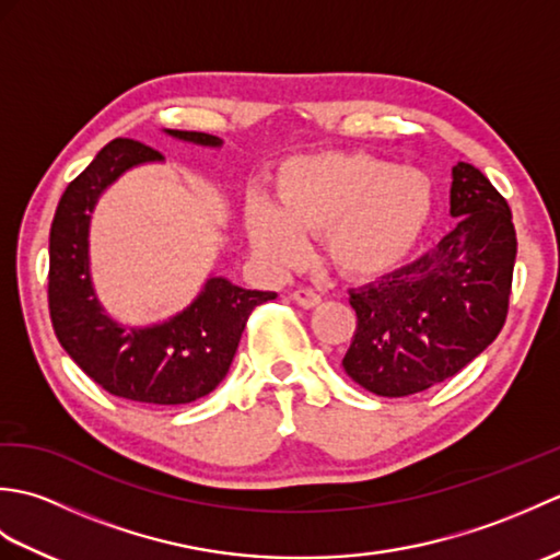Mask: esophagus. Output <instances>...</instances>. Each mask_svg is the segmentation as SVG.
I'll return each mask as SVG.
<instances>
[{
	"mask_svg": "<svg viewBox=\"0 0 560 560\" xmlns=\"http://www.w3.org/2000/svg\"><path fill=\"white\" fill-rule=\"evenodd\" d=\"M291 299L299 303L301 307H315V305H319V295L315 293V291H311V289H299V291H293L291 293Z\"/></svg>",
	"mask_w": 560,
	"mask_h": 560,
	"instance_id": "esophagus-1",
	"label": "esophagus"
}]
</instances>
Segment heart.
I'll return each instance as SVG.
<instances>
[{
	"instance_id": "heart-1",
	"label": "heart",
	"mask_w": 560,
	"mask_h": 560,
	"mask_svg": "<svg viewBox=\"0 0 560 560\" xmlns=\"http://www.w3.org/2000/svg\"><path fill=\"white\" fill-rule=\"evenodd\" d=\"M435 213L431 175L359 151L283 161L271 201L249 199L245 233L261 265L283 271L303 259L305 235H323L329 267L349 281L397 271L421 245Z\"/></svg>"
}]
</instances>
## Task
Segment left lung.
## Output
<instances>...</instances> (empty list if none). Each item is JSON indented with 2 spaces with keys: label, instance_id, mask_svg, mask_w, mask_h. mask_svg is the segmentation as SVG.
<instances>
[{
  "label": "left lung",
  "instance_id": "left-lung-1",
  "mask_svg": "<svg viewBox=\"0 0 560 560\" xmlns=\"http://www.w3.org/2000/svg\"><path fill=\"white\" fill-rule=\"evenodd\" d=\"M443 241L351 291L359 317L343 371L377 397H409L457 375L505 325L517 237L508 201L479 168H452Z\"/></svg>",
  "mask_w": 560,
  "mask_h": 560
}]
</instances>
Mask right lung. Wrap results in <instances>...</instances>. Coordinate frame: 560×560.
<instances>
[{"mask_svg": "<svg viewBox=\"0 0 560 560\" xmlns=\"http://www.w3.org/2000/svg\"><path fill=\"white\" fill-rule=\"evenodd\" d=\"M187 144L219 149L205 132L163 129ZM163 156L132 139H115L71 180L50 229L47 301L62 349L105 392L151 407H175L207 397L229 373L249 313L277 299L225 277H209L185 311L147 327H127L105 313L91 281L89 225L101 195L129 168Z\"/></svg>", "mask_w": 560, "mask_h": 560, "instance_id": "obj_1", "label": "right lung"}]
</instances>
